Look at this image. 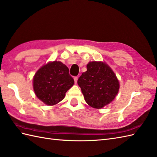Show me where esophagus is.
I'll use <instances>...</instances> for the list:
<instances>
[{"mask_svg":"<svg viewBox=\"0 0 157 157\" xmlns=\"http://www.w3.org/2000/svg\"><path fill=\"white\" fill-rule=\"evenodd\" d=\"M74 81H75V83H77V82H78V78L77 77V76H75V77H74Z\"/></svg>","mask_w":157,"mask_h":157,"instance_id":"esophagus-1","label":"esophagus"}]
</instances>
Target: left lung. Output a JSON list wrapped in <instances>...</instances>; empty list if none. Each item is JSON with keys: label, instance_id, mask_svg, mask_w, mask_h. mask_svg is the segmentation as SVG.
Wrapping results in <instances>:
<instances>
[{"label": "left lung", "instance_id": "obj_1", "mask_svg": "<svg viewBox=\"0 0 157 157\" xmlns=\"http://www.w3.org/2000/svg\"><path fill=\"white\" fill-rule=\"evenodd\" d=\"M86 103L100 109L110 104L118 92L120 84L112 69L102 61H91L78 80Z\"/></svg>", "mask_w": 157, "mask_h": 157}]
</instances>
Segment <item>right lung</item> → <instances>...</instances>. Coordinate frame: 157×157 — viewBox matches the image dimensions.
<instances>
[{
    "label": "right lung",
    "mask_w": 157,
    "mask_h": 157,
    "mask_svg": "<svg viewBox=\"0 0 157 157\" xmlns=\"http://www.w3.org/2000/svg\"><path fill=\"white\" fill-rule=\"evenodd\" d=\"M35 95L48 105L57 104L63 99L74 80L69 69L61 61L49 62L36 72L33 78Z\"/></svg>",
    "instance_id": "right-lung-1"
}]
</instances>
